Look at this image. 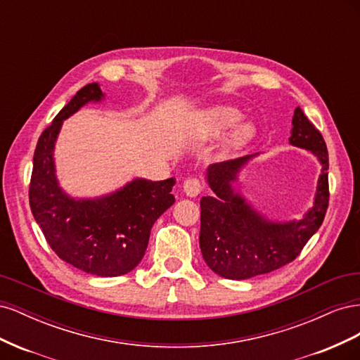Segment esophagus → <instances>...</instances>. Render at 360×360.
Here are the masks:
<instances>
[{"label": "esophagus", "mask_w": 360, "mask_h": 360, "mask_svg": "<svg viewBox=\"0 0 360 360\" xmlns=\"http://www.w3.org/2000/svg\"><path fill=\"white\" fill-rule=\"evenodd\" d=\"M202 191V184L198 179H186L183 183V192L188 195L191 198L198 197Z\"/></svg>", "instance_id": "34e87169"}]
</instances>
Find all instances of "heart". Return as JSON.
<instances>
[{
  "mask_svg": "<svg viewBox=\"0 0 360 360\" xmlns=\"http://www.w3.org/2000/svg\"><path fill=\"white\" fill-rule=\"evenodd\" d=\"M242 118V114L231 106H214L201 114V126L209 135H222L225 130ZM257 134V127L252 122L238 123L225 138L224 147L226 151H237L252 141Z\"/></svg>",
  "mask_w": 360,
  "mask_h": 360,
  "instance_id": "1",
  "label": "heart"
}]
</instances>
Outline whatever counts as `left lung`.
<instances>
[{"instance_id": "obj_1", "label": "left lung", "mask_w": 360, "mask_h": 360, "mask_svg": "<svg viewBox=\"0 0 360 360\" xmlns=\"http://www.w3.org/2000/svg\"><path fill=\"white\" fill-rule=\"evenodd\" d=\"M291 124L290 144L311 151L321 165L314 205L302 219L270 221L233 188L246 163L258 153L213 163L205 176L214 195L200 201V248L207 266L216 275L240 281L285 266L323 224L329 204L328 147L300 108L294 111Z\"/></svg>"}]
</instances>
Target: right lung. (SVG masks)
I'll list each match as a JSON object with an SVG mask.
<instances>
[{"label":"right lung","mask_w":360,"mask_h":360,"mask_svg":"<svg viewBox=\"0 0 360 360\" xmlns=\"http://www.w3.org/2000/svg\"><path fill=\"white\" fill-rule=\"evenodd\" d=\"M105 99L97 82L76 93L43 130L32 159L30 207L46 242L63 261L85 274L112 278L143 259L151 226L176 201V179H134L97 198H73L60 186L53 150L63 122L90 102Z\"/></svg>","instance_id":"add662e5"}]
</instances>
